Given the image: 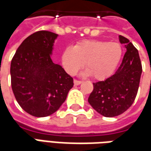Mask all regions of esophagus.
Segmentation results:
<instances>
[{
  "instance_id": "esophagus-1",
  "label": "esophagus",
  "mask_w": 151,
  "mask_h": 151,
  "mask_svg": "<svg viewBox=\"0 0 151 151\" xmlns=\"http://www.w3.org/2000/svg\"><path fill=\"white\" fill-rule=\"evenodd\" d=\"M73 83H74V85L78 86V85H80V84L82 83V81H79V80L74 79V80H73Z\"/></svg>"
}]
</instances>
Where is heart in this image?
<instances>
[{
  "mask_svg": "<svg viewBox=\"0 0 151 151\" xmlns=\"http://www.w3.org/2000/svg\"><path fill=\"white\" fill-rule=\"evenodd\" d=\"M123 56L119 42L99 40L80 41L73 47H66L61 56L65 71L74 75L86 65V74L96 80H104L114 72Z\"/></svg>",
  "mask_w": 151,
  "mask_h": 151,
  "instance_id": "heart-1",
  "label": "heart"
}]
</instances>
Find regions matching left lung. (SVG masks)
Here are the masks:
<instances>
[{"mask_svg":"<svg viewBox=\"0 0 151 151\" xmlns=\"http://www.w3.org/2000/svg\"><path fill=\"white\" fill-rule=\"evenodd\" d=\"M127 51L115 73L104 81L93 83V91L88 102L92 108L105 117H115L132 105L137 94L142 72L138 50L129 40L119 35Z\"/></svg>","mask_w":151,"mask_h":151,"instance_id":"left-lung-1","label":"left lung"}]
</instances>
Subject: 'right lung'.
I'll list each match as a JSON object with an SVG mask.
<instances>
[{"mask_svg":"<svg viewBox=\"0 0 151 151\" xmlns=\"http://www.w3.org/2000/svg\"><path fill=\"white\" fill-rule=\"evenodd\" d=\"M57 34L38 31L24 40L10 65L11 86L17 102L35 117H46L60 109L73 79L50 55Z\"/></svg>","mask_w":151,"mask_h":151,"instance_id":"obj_1","label":"right lung"}]
</instances>
